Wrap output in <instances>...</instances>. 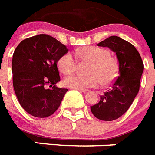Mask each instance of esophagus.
<instances>
[{
  "mask_svg": "<svg viewBox=\"0 0 155 155\" xmlns=\"http://www.w3.org/2000/svg\"><path fill=\"white\" fill-rule=\"evenodd\" d=\"M77 90H78V91H80V92H81V93L87 92V90H81V89H77Z\"/></svg>",
  "mask_w": 155,
  "mask_h": 155,
  "instance_id": "obj_1",
  "label": "esophagus"
}]
</instances>
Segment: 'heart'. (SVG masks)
I'll use <instances>...</instances> for the list:
<instances>
[{
  "label": "heart",
  "instance_id": "heart-1",
  "mask_svg": "<svg viewBox=\"0 0 155 155\" xmlns=\"http://www.w3.org/2000/svg\"><path fill=\"white\" fill-rule=\"evenodd\" d=\"M75 54L81 61H90L86 71L89 75H70L63 81L65 86L86 90L97 87L101 84L109 85L117 78L118 64L117 60L110 55L107 49L89 45L77 49ZM58 66L63 74L69 75L76 70L77 61L71 54L66 53L58 59Z\"/></svg>",
  "mask_w": 155,
  "mask_h": 155
}]
</instances>
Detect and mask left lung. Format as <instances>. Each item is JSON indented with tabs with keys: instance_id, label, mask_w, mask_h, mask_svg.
<instances>
[{
	"instance_id": "obj_1",
	"label": "left lung",
	"mask_w": 155,
	"mask_h": 155,
	"mask_svg": "<svg viewBox=\"0 0 155 155\" xmlns=\"http://www.w3.org/2000/svg\"><path fill=\"white\" fill-rule=\"evenodd\" d=\"M97 45L108 47L116 54L118 76L90 110L98 119L113 121L127 112L138 94L144 65L135 47L119 37L111 36Z\"/></svg>"
}]
</instances>
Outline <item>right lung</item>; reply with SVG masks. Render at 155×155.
<instances>
[{"label": "right lung", "instance_id": "obj_1", "mask_svg": "<svg viewBox=\"0 0 155 155\" xmlns=\"http://www.w3.org/2000/svg\"><path fill=\"white\" fill-rule=\"evenodd\" d=\"M65 45L47 34L26 38L17 46L12 61L15 94L25 110L46 117L60 106L67 89L58 88V59L66 54Z\"/></svg>", "mask_w": 155, "mask_h": 155}]
</instances>
